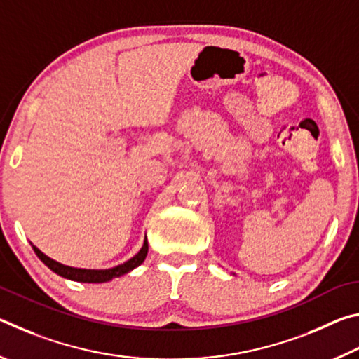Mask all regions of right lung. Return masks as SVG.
<instances>
[{
	"label": "right lung",
	"instance_id": "obj_1",
	"mask_svg": "<svg viewBox=\"0 0 359 359\" xmlns=\"http://www.w3.org/2000/svg\"><path fill=\"white\" fill-rule=\"evenodd\" d=\"M32 247L34 253L38 255V258L48 267V269H52L58 276L68 278V280L82 282V283H104V282H111L112 278L128 274V272L136 269L137 266H141L144 263V259L147 257V252H149V242H147V236H145L141 250H139L135 257L130 258L128 261H125V263L109 267V269H82V267H72V266L58 263V261L47 257L46 253H42L36 245L32 244Z\"/></svg>",
	"mask_w": 359,
	"mask_h": 359
}]
</instances>
